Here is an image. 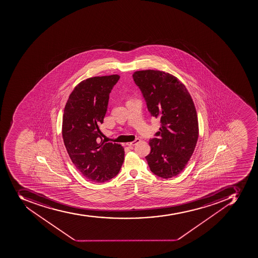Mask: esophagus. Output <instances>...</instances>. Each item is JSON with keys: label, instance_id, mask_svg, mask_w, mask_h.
<instances>
[{"label": "esophagus", "instance_id": "1", "mask_svg": "<svg viewBox=\"0 0 258 258\" xmlns=\"http://www.w3.org/2000/svg\"><path fill=\"white\" fill-rule=\"evenodd\" d=\"M140 142V140L139 139H136L134 141H132V142L127 143L126 145L127 146H134V145H137V143Z\"/></svg>", "mask_w": 258, "mask_h": 258}]
</instances>
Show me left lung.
Here are the masks:
<instances>
[{
	"mask_svg": "<svg viewBox=\"0 0 258 258\" xmlns=\"http://www.w3.org/2000/svg\"><path fill=\"white\" fill-rule=\"evenodd\" d=\"M153 117L161 121L159 132L149 141L147 161L153 174L170 178L180 174L192 155L199 137L197 110L191 95L175 76L145 70L133 74Z\"/></svg>",
	"mask_w": 258,
	"mask_h": 258,
	"instance_id": "obj_1",
	"label": "left lung"
}]
</instances>
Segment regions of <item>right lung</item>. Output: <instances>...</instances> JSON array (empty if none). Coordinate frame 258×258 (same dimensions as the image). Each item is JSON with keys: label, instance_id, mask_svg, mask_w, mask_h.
Listing matches in <instances>:
<instances>
[{"label": "right lung", "instance_id": "add662e5", "mask_svg": "<svg viewBox=\"0 0 258 258\" xmlns=\"http://www.w3.org/2000/svg\"><path fill=\"white\" fill-rule=\"evenodd\" d=\"M118 75L89 78L74 88L62 117V138L74 165L92 182L115 177L124 161L119 144L105 143L100 125L106 113L109 93Z\"/></svg>", "mask_w": 258, "mask_h": 258}]
</instances>
